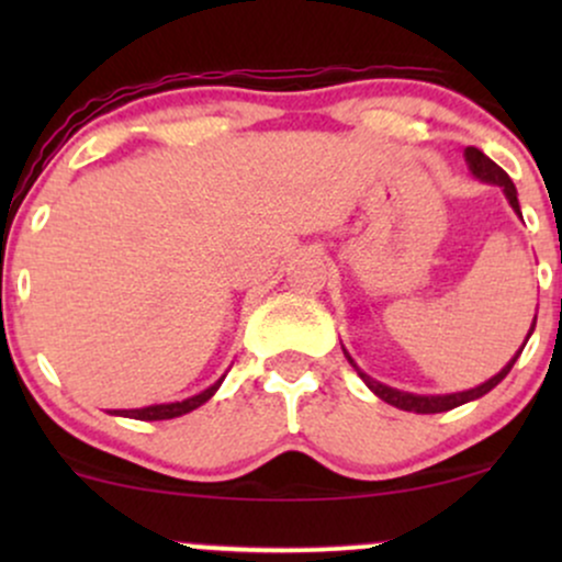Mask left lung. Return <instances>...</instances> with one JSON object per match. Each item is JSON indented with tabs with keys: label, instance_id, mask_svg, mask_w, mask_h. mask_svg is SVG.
<instances>
[{
	"label": "left lung",
	"instance_id": "8db88e82",
	"mask_svg": "<svg viewBox=\"0 0 562 562\" xmlns=\"http://www.w3.org/2000/svg\"><path fill=\"white\" fill-rule=\"evenodd\" d=\"M465 160H468L470 171H473V177H479L481 182H488V184H499V187H502V192H505V198L509 200V205H513V211H515V214L520 216L518 190H515L513 179L507 177V171H505V169H499V166H496L494 160L488 158V156H483V153L479 150V147H465ZM520 218H524V216H520ZM533 327H537V317H533V322H531V330H528L526 340L531 338ZM524 346H526V344H524ZM524 346H520V351H524ZM520 351L515 353V357L509 359V362H507L505 367H502V370L496 372L494 378H488L486 383L475 385V389H470V391H460V393H443V396H417V393H406V391L391 389V385H383V383H378L375 378H370V375H367V372L359 370L357 362H353V359H351V353H348L346 348H344V353H346L348 364H351L353 370L359 372V378L364 380V383H367V389H370L372 393H375L378 398H383L385 404H391V406H398V409H404V412H417V415H436V412H449V409H454V406H460V404H468V402H473V398H481L483 393H488V391L494 389V385H499L502 380L507 378V372L513 370L515 359L520 357Z\"/></svg>",
	"mask_w": 562,
	"mask_h": 562
}]
</instances>
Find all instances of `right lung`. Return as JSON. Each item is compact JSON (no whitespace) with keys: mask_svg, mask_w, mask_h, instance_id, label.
Returning <instances> with one entry per match:
<instances>
[{"mask_svg":"<svg viewBox=\"0 0 562 562\" xmlns=\"http://www.w3.org/2000/svg\"><path fill=\"white\" fill-rule=\"evenodd\" d=\"M224 375L216 380L214 385H209L205 391L195 393V396L184 398V402H171V404H153V406H142V409H111V415H119V417H132V420H173V417H182L187 412L198 409L200 404L209 402L211 396L218 391V385H222Z\"/></svg>","mask_w":562,"mask_h":562,"instance_id":"1","label":"right lung"}]
</instances>
